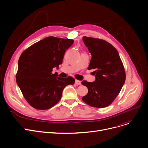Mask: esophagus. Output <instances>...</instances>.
Instances as JSON below:
<instances>
[{
	"mask_svg": "<svg viewBox=\"0 0 148 148\" xmlns=\"http://www.w3.org/2000/svg\"><path fill=\"white\" fill-rule=\"evenodd\" d=\"M75 84L77 85H81V82L79 80H75Z\"/></svg>",
	"mask_w": 148,
	"mask_h": 148,
	"instance_id": "34e87169",
	"label": "esophagus"
}]
</instances>
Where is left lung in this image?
I'll return each mask as SVG.
<instances>
[{
    "label": "left lung",
    "instance_id": "1",
    "mask_svg": "<svg viewBox=\"0 0 148 148\" xmlns=\"http://www.w3.org/2000/svg\"><path fill=\"white\" fill-rule=\"evenodd\" d=\"M91 58L88 70L93 69L95 80L82 82L88 88V94L82 100L88 105L99 108L108 106L116 97L125 81V72L122 61L115 48L100 39L84 36Z\"/></svg>",
    "mask_w": 148,
    "mask_h": 148
}]
</instances>
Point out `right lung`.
<instances>
[{"label":"right lung","instance_id":"obj_1","mask_svg":"<svg viewBox=\"0 0 148 148\" xmlns=\"http://www.w3.org/2000/svg\"><path fill=\"white\" fill-rule=\"evenodd\" d=\"M73 39L53 36L45 38L25 49L18 60L16 81L25 99L34 108L46 110L62 98L64 88L73 85L71 76L60 77L53 69L63 62L66 51Z\"/></svg>","mask_w":148,"mask_h":148}]
</instances>
